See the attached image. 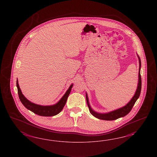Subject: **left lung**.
Listing matches in <instances>:
<instances>
[{
	"label": "left lung",
	"instance_id": "8db88e82",
	"mask_svg": "<svg viewBox=\"0 0 157 157\" xmlns=\"http://www.w3.org/2000/svg\"><path fill=\"white\" fill-rule=\"evenodd\" d=\"M138 57H139V81H138L139 82H138V89H137L133 98L129 102L128 104L126 105L123 108H121L120 109L112 111V112L108 113H105V114L98 113L94 112V110H93L91 108L89 104L87 96V94L86 95V101H87L88 107H89V109L90 112L91 114L93 115L96 118H98L100 120H109V121L114 120H116V119H119L120 117H124V116H126L127 114H128L130 112V111L132 109L133 105L135 104L136 100H138V98L139 97V95L140 94L141 88H142V79H141L140 72V67H141V61H140V57L139 56Z\"/></svg>",
	"mask_w": 157,
	"mask_h": 157
}]
</instances>
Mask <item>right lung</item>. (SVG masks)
<instances>
[{
	"instance_id": "add662e5",
	"label": "right lung",
	"mask_w": 157,
	"mask_h": 157,
	"mask_svg": "<svg viewBox=\"0 0 157 157\" xmlns=\"http://www.w3.org/2000/svg\"><path fill=\"white\" fill-rule=\"evenodd\" d=\"M73 86V84H72L67 91L65 94L61 98L56 104L52 105V106H42L39 105L35 104L29 100H27L24 95L22 94L21 90L20 89L18 79L17 80V87L18 89V93L19 96V100L22 104L24 105V106L27 108L28 109L30 110V111L33 112L34 113L38 114L39 116H53L59 113L62 111L63 108L65 106L66 103L67 98L70 94L72 87Z\"/></svg>"
}]
</instances>
